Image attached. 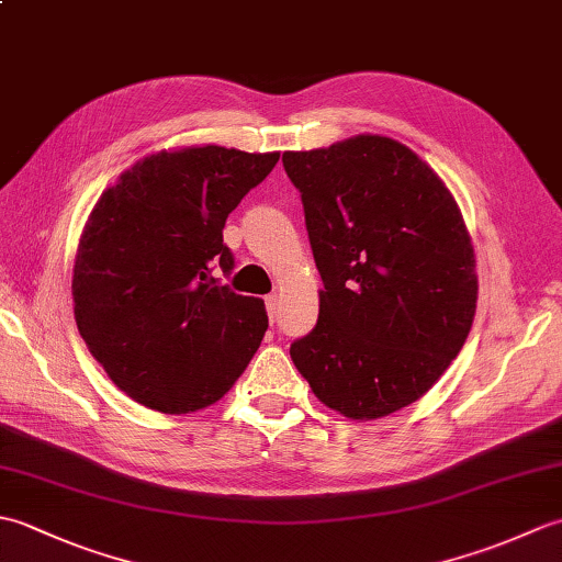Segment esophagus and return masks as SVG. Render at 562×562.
<instances>
[{"label": "esophagus", "instance_id": "esophagus-1", "mask_svg": "<svg viewBox=\"0 0 562 562\" xmlns=\"http://www.w3.org/2000/svg\"><path fill=\"white\" fill-rule=\"evenodd\" d=\"M266 308H268L270 324H274V321H278V314H280V300H278V294L266 296Z\"/></svg>", "mask_w": 562, "mask_h": 562}]
</instances>
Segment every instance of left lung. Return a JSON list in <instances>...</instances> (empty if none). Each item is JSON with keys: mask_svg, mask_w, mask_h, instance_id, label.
Returning <instances> with one entry per match:
<instances>
[{"mask_svg": "<svg viewBox=\"0 0 562 562\" xmlns=\"http://www.w3.org/2000/svg\"><path fill=\"white\" fill-rule=\"evenodd\" d=\"M316 268L318 321L290 355L314 396L350 420L423 398L463 348L479 272L457 198L384 135L284 151Z\"/></svg>", "mask_w": 562, "mask_h": 562, "instance_id": "8db88e82", "label": "left lung"}]
</instances>
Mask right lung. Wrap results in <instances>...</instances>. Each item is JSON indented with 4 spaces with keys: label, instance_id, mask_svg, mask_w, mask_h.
<instances>
[{
    "label": "right lung",
    "instance_id": "1",
    "mask_svg": "<svg viewBox=\"0 0 562 562\" xmlns=\"http://www.w3.org/2000/svg\"><path fill=\"white\" fill-rule=\"evenodd\" d=\"M280 151L193 145L147 154L101 193L83 224L75 321L113 384L181 415L217 403L268 330L266 302L212 278L234 258L224 222Z\"/></svg>",
    "mask_w": 562,
    "mask_h": 562
}]
</instances>
